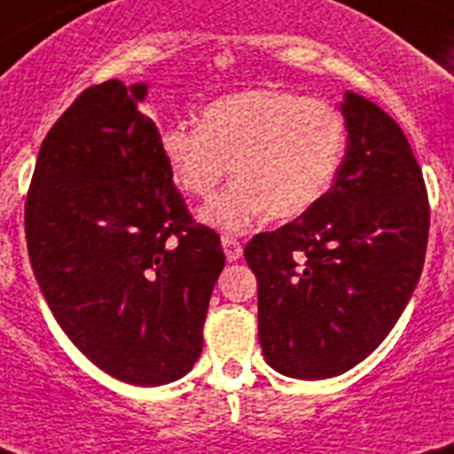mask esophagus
Here are the masks:
<instances>
[{
    "mask_svg": "<svg viewBox=\"0 0 454 454\" xmlns=\"http://www.w3.org/2000/svg\"><path fill=\"white\" fill-rule=\"evenodd\" d=\"M221 245H223V252H226L228 262H238L242 254V242L231 233L221 235Z\"/></svg>",
    "mask_w": 454,
    "mask_h": 454,
    "instance_id": "1",
    "label": "esophagus"
}]
</instances>
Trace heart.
<instances>
[{
	"instance_id": "1",
	"label": "heart",
	"mask_w": 454,
	"mask_h": 454,
	"mask_svg": "<svg viewBox=\"0 0 454 454\" xmlns=\"http://www.w3.org/2000/svg\"><path fill=\"white\" fill-rule=\"evenodd\" d=\"M160 148L171 178L192 198L209 200L233 174L205 221L240 231L263 214L301 216L323 198L344 157L346 122L325 98L245 89L207 103L198 127H169Z\"/></svg>"
}]
</instances>
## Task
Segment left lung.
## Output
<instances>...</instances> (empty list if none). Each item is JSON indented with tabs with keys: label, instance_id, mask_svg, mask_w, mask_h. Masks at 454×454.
Returning <instances> with one entry per match:
<instances>
[{
	"label": "left lung",
	"instance_id": "1",
	"mask_svg": "<svg viewBox=\"0 0 454 454\" xmlns=\"http://www.w3.org/2000/svg\"><path fill=\"white\" fill-rule=\"evenodd\" d=\"M348 145L332 188L299 219L254 235L259 341L273 370L327 380L387 339L422 276L429 195L403 129L346 94Z\"/></svg>",
	"mask_w": 454,
	"mask_h": 454
}]
</instances>
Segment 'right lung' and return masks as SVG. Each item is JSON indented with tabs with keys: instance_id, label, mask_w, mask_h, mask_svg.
Masks as SVG:
<instances>
[{
	"instance_id": "1",
	"label": "right lung",
	"mask_w": 454,
	"mask_h": 454,
	"mask_svg": "<svg viewBox=\"0 0 454 454\" xmlns=\"http://www.w3.org/2000/svg\"><path fill=\"white\" fill-rule=\"evenodd\" d=\"M145 84L84 89L39 148L25 198L32 270L53 317L103 372L184 377L226 254L171 181Z\"/></svg>"
}]
</instances>
